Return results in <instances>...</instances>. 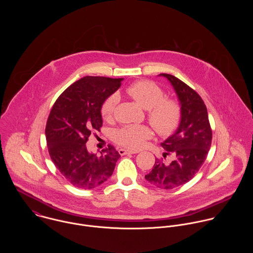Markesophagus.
<instances>
[{
    "mask_svg": "<svg viewBox=\"0 0 253 253\" xmlns=\"http://www.w3.org/2000/svg\"><path fill=\"white\" fill-rule=\"evenodd\" d=\"M135 153H138L137 151H131V150H126V149H119V154L124 156V155H126V154H135Z\"/></svg>",
    "mask_w": 253,
    "mask_h": 253,
    "instance_id": "34e87169",
    "label": "esophagus"
}]
</instances>
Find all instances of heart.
I'll return each instance as SVG.
<instances>
[{
    "label": "heart",
    "instance_id": "b5f03b06",
    "mask_svg": "<svg viewBox=\"0 0 253 253\" xmlns=\"http://www.w3.org/2000/svg\"><path fill=\"white\" fill-rule=\"evenodd\" d=\"M126 93L148 110L147 119L158 134L168 136L178 128L182 120L180 102L176 98L166 97L165 90L156 83L149 80L135 82L127 86ZM118 101L115 93L105 98L100 109L104 120L112 119ZM151 135V129L145 125H126L116 130L114 138L123 147L139 149Z\"/></svg>",
    "mask_w": 253,
    "mask_h": 253
}]
</instances>
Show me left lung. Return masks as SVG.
I'll use <instances>...</instances> for the list:
<instances>
[{
	"label": "left lung",
	"instance_id": "1",
	"mask_svg": "<svg viewBox=\"0 0 253 253\" xmlns=\"http://www.w3.org/2000/svg\"><path fill=\"white\" fill-rule=\"evenodd\" d=\"M173 85L182 106V120L176 132L169 137L162 147L168 154L174 156L169 164L163 158H156L153 169L145 175L152 185L171 190L191 180L205 163L211 146L212 129L207 106L199 93L169 74H161Z\"/></svg>",
	"mask_w": 253,
	"mask_h": 253
}]
</instances>
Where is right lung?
<instances>
[{"mask_svg": "<svg viewBox=\"0 0 253 253\" xmlns=\"http://www.w3.org/2000/svg\"><path fill=\"white\" fill-rule=\"evenodd\" d=\"M121 79L86 76L68 86L48 115L45 137L50 159L73 186L93 189L112 175L121 157L113 145L90 154L85 143L102 126L101 105L121 86Z\"/></svg>", "mask_w": 253, "mask_h": 253, "instance_id": "add662e5", "label": "right lung"}]
</instances>
